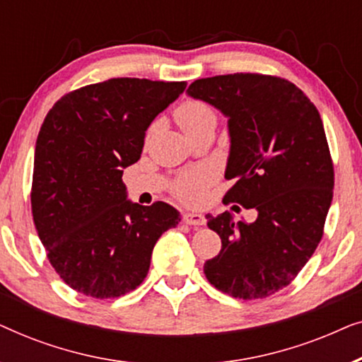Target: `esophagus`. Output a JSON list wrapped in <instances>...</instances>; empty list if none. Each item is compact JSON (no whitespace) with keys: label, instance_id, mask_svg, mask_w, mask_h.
Returning <instances> with one entry per match:
<instances>
[{"label":"esophagus","instance_id":"esophagus-1","mask_svg":"<svg viewBox=\"0 0 362 362\" xmlns=\"http://www.w3.org/2000/svg\"><path fill=\"white\" fill-rule=\"evenodd\" d=\"M182 222L187 226H204L206 217L199 214V212H185L182 214Z\"/></svg>","mask_w":362,"mask_h":362}]
</instances>
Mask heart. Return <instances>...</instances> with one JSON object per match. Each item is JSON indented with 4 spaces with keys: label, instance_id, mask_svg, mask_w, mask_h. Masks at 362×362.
<instances>
[{
    "label": "heart",
    "instance_id": "obj_1",
    "mask_svg": "<svg viewBox=\"0 0 362 362\" xmlns=\"http://www.w3.org/2000/svg\"><path fill=\"white\" fill-rule=\"evenodd\" d=\"M175 117L181 130L191 138L204 130V128L216 127L217 122L214 108L209 103L196 100V98H189V100L182 102L176 108ZM212 181H214V171L207 166H201L177 177L175 186H173V192L181 201L192 204V202L201 199L202 194H204V189Z\"/></svg>",
    "mask_w": 362,
    "mask_h": 362
}]
</instances>
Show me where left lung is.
I'll use <instances>...</instances> for the list:
<instances>
[{"instance_id":"1","label":"left lung","mask_w":362,"mask_h":362,"mask_svg":"<svg viewBox=\"0 0 362 362\" xmlns=\"http://www.w3.org/2000/svg\"><path fill=\"white\" fill-rule=\"evenodd\" d=\"M186 93L227 118L226 180L235 185L224 199L257 211L252 224L206 216L222 249L204 274L234 298H264L290 285L323 237L334 186L323 122L295 83L274 76L199 78Z\"/></svg>"}]
</instances>
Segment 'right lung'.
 <instances>
[{
  "label": "right lung",
  "mask_w": 362,
  "mask_h": 362,
  "mask_svg": "<svg viewBox=\"0 0 362 362\" xmlns=\"http://www.w3.org/2000/svg\"><path fill=\"white\" fill-rule=\"evenodd\" d=\"M186 82L108 78L64 95L44 118L34 151L31 207L59 276L78 293L135 290L161 234L181 221L166 202L127 199L123 170L141 156L151 122Z\"/></svg>",
  "instance_id": "1"
}]
</instances>
